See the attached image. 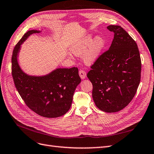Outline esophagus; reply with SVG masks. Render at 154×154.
Masks as SVG:
<instances>
[{"label":"esophagus","mask_w":154,"mask_h":154,"mask_svg":"<svg viewBox=\"0 0 154 154\" xmlns=\"http://www.w3.org/2000/svg\"><path fill=\"white\" fill-rule=\"evenodd\" d=\"M79 75H80L82 79H85L87 77V74L85 71H83V70H80V71H79Z\"/></svg>","instance_id":"esophagus-1"}]
</instances>
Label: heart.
<instances>
[{
	"label": "heart",
	"mask_w": 154,
	"mask_h": 154,
	"mask_svg": "<svg viewBox=\"0 0 154 154\" xmlns=\"http://www.w3.org/2000/svg\"><path fill=\"white\" fill-rule=\"evenodd\" d=\"M105 44V40L101 36H96L93 40L91 35L74 42L71 51L77 57H82L83 62L87 65H92L98 59Z\"/></svg>",
	"instance_id": "heart-1"
}]
</instances>
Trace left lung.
<instances>
[{"label":"left lung","mask_w":154,"mask_h":154,"mask_svg":"<svg viewBox=\"0 0 154 154\" xmlns=\"http://www.w3.org/2000/svg\"><path fill=\"white\" fill-rule=\"evenodd\" d=\"M107 29L114 33L108 51L91 66L92 98L105 112H116L127 106L136 94L141 80V61L136 42L119 26Z\"/></svg>","instance_id":"1"}]
</instances>
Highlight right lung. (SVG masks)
Segmentation results:
<instances>
[{
	"instance_id": "1",
	"label": "right lung",
	"mask_w": 154,
	"mask_h": 154,
	"mask_svg": "<svg viewBox=\"0 0 154 154\" xmlns=\"http://www.w3.org/2000/svg\"><path fill=\"white\" fill-rule=\"evenodd\" d=\"M40 32L28 31L15 45L11 58L12 76L18 93L30 109L45 118H58L71 108L81 78L77 67L57 68L44 76H31L22 71L18 62L21 45L30 35Z\"/></svg>"
}]
</instances>
